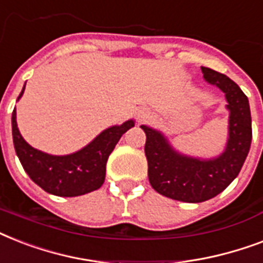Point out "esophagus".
Segmentation results:
<instances>
[{"label":"esophagus","mask_w":263,"mask_h":263,"mask_svg":"<svg viewBox=\"0 0 263 263\" xmlns=\"http://www.w3.org/2000/svg\"><path fill=\"white\" fill-rule=\"evenodd\" d=\"M150 116V110L148 109H146V107H140V109H136L135 111V117L138 121H143V120H146Z\"/></svg>","instance_id":"obj_1"}]
</instances>
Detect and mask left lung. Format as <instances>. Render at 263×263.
Returning <instances> with one entry per match:
<instances>
[{
	"label": "left lung",
	"instance_id": "obj_1",
	"mask_svg": "<svg viewBox=\"0 0 263 263\" xmlns=\"http://www.w3.org/2000/svg\"><path fill=\"white\" fill-rule=\"evenodd\" d=\"M204 80L224 92L229 111L228 140L224 152L213 158L179 153L158 129L140 125L146 134L144 153L148 181L158 194L171 199L199 203L222 192L240 172L250 152L253 129L249 98L233 80L202 67Z\"/></svg>",
	"mask_w": 263,
	"mask_h": 263
}]
</instances>
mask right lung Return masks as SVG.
I'll return each mask as SVG.
<instances>
[{"instance_id":"right-lung-1","label":"right lung","mask_w":263,"mask_h":263,"mask_svg":"<svg viewBox=\"0 0 263 263\" xmlns=\"http://www.w3.org/2000/svg\"><path fill=\"white\" fill-rule=\"evenodd\" d=\"M26 84L17 97L22 98ZM135 125L128 120L103 129L87 146L67 156H51L27 143L17 128L16 109L12 113V136L18 160L30 179L49 194L79 196L98 190L105 181L107 158L120 138Z\"/></svg>"}]
</instances>
